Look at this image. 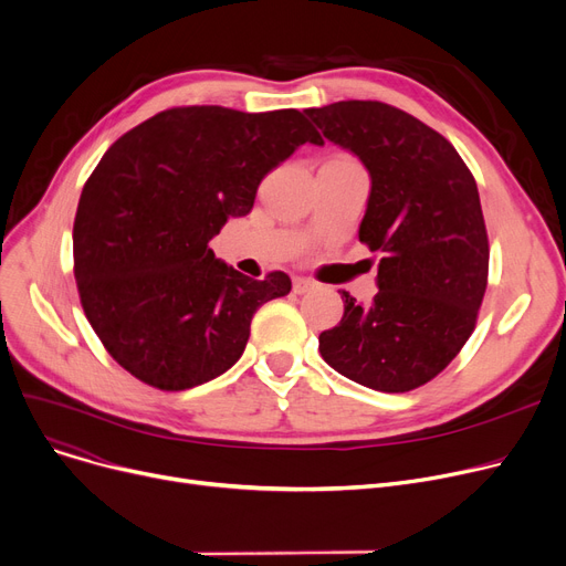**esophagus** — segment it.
<instances>
[{
	"label": "esophagus",
	"instance_id": "esophagus-1",
	"mask_svg": "<svg viewBox=\"0 0 566 566\" xmlns=\"http://www.w3.org/2000/svg\"><path fill=\"white\" fill-rule=\"evenodd\" d=\"M316 286L318 284L314 280H310V277H293V291L295 293H307V291H312Z\"/></svg>",
	"mask_w": 566,
	"mask_h": 566
}]
</instances>
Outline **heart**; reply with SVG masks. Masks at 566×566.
I'll return each mask as SVG.
<instances>
[{"label":"heart","mask_w":566,"mask_h":566,"mask_svg":"<svg viewBox=\"0 0 566 566\" xmlns=\"http://www.w3.org/2000/svg\"><path fill=\"white\" fill-rule=\"evenodd\" d=\"M337 160H353V158H348V156H335Z\"/></svg>","instance_id":"obj_1"}]
</instances>
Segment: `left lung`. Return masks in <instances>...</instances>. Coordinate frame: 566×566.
Here are the masks:
<instances>
[{"label":"left lung","instance_id":"8db88e82","mask_svg":"<svg viewBox=\"0 0 566 566\" xmlns=\"http://www.w3.org/2000/svg\"><path fill=\"white\" fill-rule=\"evenodd\" d=\"M323 137L371 176L360 243L380 254L378 293L344 316L318 350L342 376L378 392H410L448 367L478 323L489 235L474 176L440 133L378 101L305 109Z\"/></svg>","mask_w":566,"mask_h":566}]
</instances>
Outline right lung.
I'll return each instance as SVG.
<instances>
[{
    "label": "right lung",
    "mask_w": 566,
    "mask_h": 566,
    "mask_svg": "<svg viewBox=\"0 0 566 566\" xmlns=\"http://www.w3.org/2000/svg\"><path fill=\"white\" fill-rule=\"evenodd\" d=\"M305 142L323 144L298 109L190 105L107 148L80 195L73 273L94 333L135 378L167 392L213 380L243 355L254 312L291 291L286 273L252 280L208 241Z\"/></svg>",
    "instance_id": "right-lung-1"
}]
</instances>
